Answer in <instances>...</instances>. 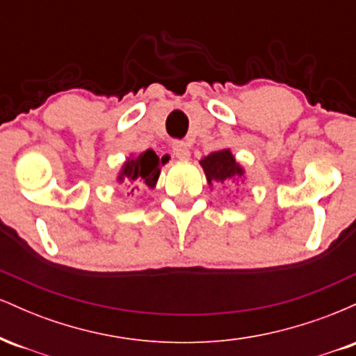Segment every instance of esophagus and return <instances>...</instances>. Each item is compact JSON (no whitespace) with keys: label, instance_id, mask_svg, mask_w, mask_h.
Segmentation results:
<instances>
[{"label":"esophagus","instance_id":"1","mask_svg":"<svg viewBox=\"0 0 356 356\" xmlns=\"http://www.w3.org/2000/svg\"><path fill=\"white\" fill-rule=\"evenodd\" d=\"M172 152H174L175 157L181 159V161H189V159H191V144H187V142H174Z\"/></svg>","mask_w":356,"mask_h":356}]
</instances>
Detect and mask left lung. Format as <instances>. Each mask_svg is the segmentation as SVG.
I'll list each match as a JSON object with an SVG mask.
<instances>
[{
    "mask_svg": "<svg viewBox=\"0 0 356 356\" xmlns=\"http://www.w3.org/2000/svg\"><path fill=\"white\" fill-rule=\"evenodd\" d=\"M201 167L209 187L218 184H238L244 177V167L236 161L231 149H220L201 159Z\"/></svg>",
    "mask_w": 356,
    "mask_h": 356,
    "instance_id": "left-lung-1",
    "label": "left lung"
}]
</instances>
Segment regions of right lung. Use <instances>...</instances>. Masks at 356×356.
Returning a JSON list of instances; mask_svg holds the SVG:
<instances>
[{"label": "right lung", "instance_id": "1", "mask_svg": "<svg viewBox=\"0 0 356 356\" xmlns=\"http://www.w3.org/2000/svg\"><path fill=\"white\" fill-rule=\"evenodd\" d=\"M164 164V157L159 159L157 154L150 149L142 154H130L118 170L117 182L127 184L130 192L142 187L154 189L161 175V167Z\"/></svg>", "mask_w": 356, "mask_h": 356}]
</instances>
